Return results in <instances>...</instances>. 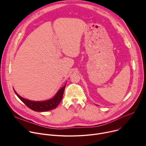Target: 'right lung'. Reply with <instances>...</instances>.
Here are the masks:
<instances>
[{
	"mask_svg": "<svg viewBox=\"0 0 146 146\" xmlns=\"http://www.w3.org/2000/svg\"><path fill=\"white\" fill-rule=\"evenodd\" d=\"M66 85L60 89L58 92L56 93L55 96L52 98L48 100L41 101V102H34L32 100H29L28 99H25L21 96H20L14 90V92L17 96L19 98L25 105L28 107L31 110L35 111H46L52 110L57 107L60 102L62 97H63L64 92L65 88Z\"/></svg>",
	"mask_w": 146,
	"mask_h": 146,
	"instance_id": "1",
	"label": "right lung"
}]
</instances>
